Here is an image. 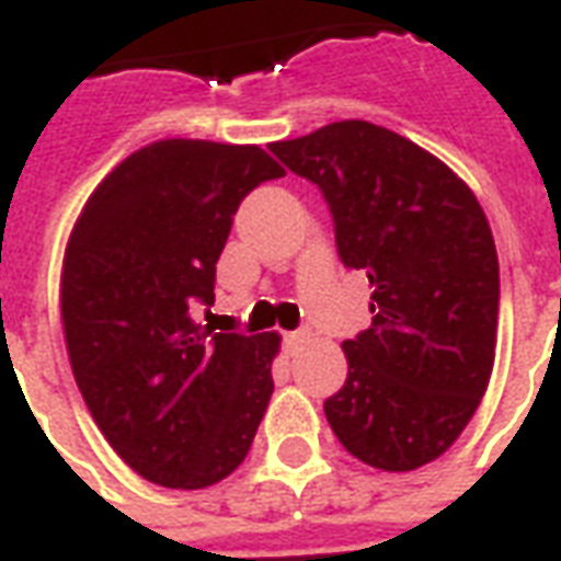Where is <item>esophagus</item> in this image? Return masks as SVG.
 <instances>
[{
	"mask_svg": "<svg viewBox=\"0 0 561 561\" xmlns=\"http://www.w3.org/2000/svg\"><path fill=\"white\" fill-rule=\"evenodd\" d=\"M302 342H306V333H285V351L288 354H294Z\"/></svg>",
	"mask_w": 561,
	"mask_h": 561,
	"instance_id": "34e87169",
	"label": "esophagus"
}]
</instances>
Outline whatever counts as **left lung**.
Returning <instances> with one entry per match:
<instances>
[{
  "mask_svg": "<svg viewBox=\"0 0 561 561\" xmlns=\"http://www.w3.org/2000/svg\"><path fill=\"white\" fill-rule=\"evenodd\" d=\"M321 186L344 267L365 270L371 327L342 344L347 380L323 401L330 428L368 467L437 460L488 389L500 261L479 198L449 165L371 122H335L273 142Z\"/></svg>",
  "mask_w": 561,
  "mask_h": 561,
  "instance_id": "obj_1",
  "label": "left lung"
}]
</instances>
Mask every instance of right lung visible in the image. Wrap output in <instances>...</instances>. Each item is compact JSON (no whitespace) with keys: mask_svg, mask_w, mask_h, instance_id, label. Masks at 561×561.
Returning a JSON list of instances; mask_svg holds the SVG:
<instances>
[{"mask_svg":"<svg viewBox=\"0 0 561 561\" xmlns=\"http://www.w3.org/2000/svg\"><path fill=\"white\" fill-rule=\"evenodd\" d=\"M285 175L259 145L160 139L91 193L65 249L61 323L85 408L142 479L198 491L238 470L273 396L279 335L214 333L240 202Z\"/></svg>","mask_w":561,"mask_h":561,"instance_id":"right-lung-1","label":"right lung"}]
</instances>
